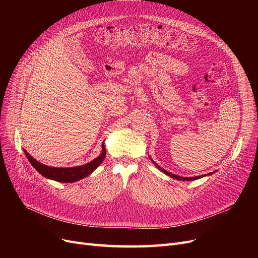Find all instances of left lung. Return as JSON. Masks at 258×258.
Listing matches in <instances>:
<instances>
[{"instance_id":"obj_1","label":"left lung","mask_w":258,"mask_h":258,"mask_svg":"<svg viewBox=\"0 0 258 258\" xmlns=\"http://www.w3.org/2000/svg\"><path fill=\"white\" fill-rule=\"evenodd\" d=\"M156 165V163H155ZM156 167H157L160 171H162L163 173H166L167 175H169V176H171V177H173V178H176V179H179V181H192V179H198V178H200V177H202V175L200 176H195V177H183V176H178V175H175V174H172V173H170V172H168L167 170H165V169H162V168H160L158 165H156ZM211 174V173H210ZM207 174H205V176H206Z\"/></svg>"}]
</instances>
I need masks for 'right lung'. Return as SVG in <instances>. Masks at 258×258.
I'll list each match as a JSON object with an SVG mask.
<instances>
[{"mask_svg":"<svg viewBox=\"0 0 258 258\" xmlns=\"http://www.w3.org/2000/svg\"><path fill=\"white\" fill-rule=\"evenodd\" d=\"M25 154L27 156L28 160L31 162L38 173H41L43 176L53 179V181L62 182V183H74L79 181L81 178H84L88 176L93 170L99 167V165L102 162L105 158V148L104 145H102V153L98 158L88 162L87 165H84L81 167H74V168H53L45 166L43 163L38 162L36 159H34L26 150Z\"/></svg>","mask_w":258,"mask_h":258,"instance_id":"right-lung-1","label":"right lung"}]
</instances>
